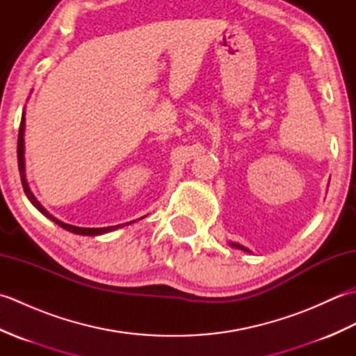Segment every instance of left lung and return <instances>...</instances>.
<instances>
[{
  "instance_id": "obj_1",
  "label": "left lung",
  "mask_w": 356,
  "mask_h": 356,
  "mask_svg": "<svg viewBox=\"0 0 356 356\" xmlns=\"http://www.w3.org/2000/svg\"><path fill=\"white\" fill-rule=\"evenodd\" d=\"M229 246H231V248H236V249H240V251H245V252H252V251H251V249H248V248H245L243 245H238V243H232V241H231V243H229Z\"/></svg>"
}]
</instances>
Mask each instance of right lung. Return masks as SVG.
<instances>
[{"label": "right lung", "instance_id": "right-lung-1", "mask_svg": "<svg viewBox=\"0 0 356 356\" xmlns=\"http://www.w3.org/2000/svg\"><path fill=\"white\" fill-rule=\"evenodd\" d=\"M26 113H22V118H21V125H19V133H18V168H19V176H21V182H22V188H24V193L27 195V199L30 200V203L40 211V213L42 216H45L47 218H50L51 222H55L58 226H61V228L70 231L73 234H78V236H102V234H107V232H111V231H116L119 228H124V226L127 225H131L134 223L136 220H131L128 223H122V225H116V226H107V228H81V226H73V225H69V223H64L61 220H58L56 217H53L47 209H45L40 202L36 200V197L33 195V193L30 191V186L27 184V179H26V159H24V130H26ZM147 217V216H143ZM143 217L138 218V220H142Z\"/></svg>", "mask_w": 356, "mask_h": 356}]
</instances>
